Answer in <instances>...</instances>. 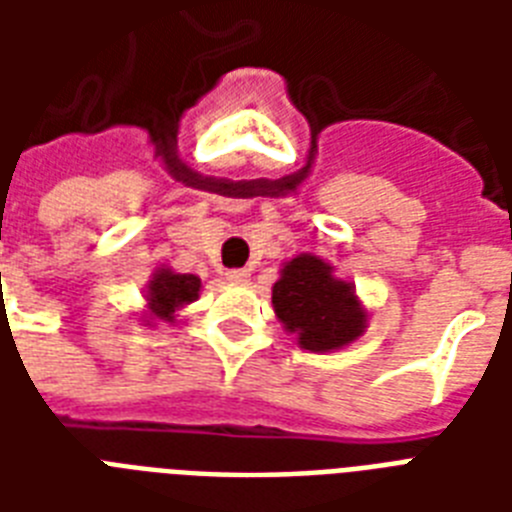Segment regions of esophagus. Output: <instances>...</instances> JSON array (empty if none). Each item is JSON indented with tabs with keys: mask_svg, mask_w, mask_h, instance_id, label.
Instances as JSON below:
<instances>
[{
	"mask_svg": "<svg viewBox=\"0 0 512 512\" xmlns=\"http://www.w3.org/2000/svg\"><path fill=\"white\" fill-rule=\"evenodd\" d=\"M225 279L231 284H244L249 279V271L247 268H231V271H225Z\"/></svg>",
	"mask_w": 512,
	"mask_h": 512,
	"instance_id": "esophagus-1",
	"label": "esophagus"
}]
</instances>
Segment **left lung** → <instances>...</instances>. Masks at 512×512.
<instances>
[{
  "mask_svg": "<svg viewBox=\"0 0 512 512\" xmlns=\"http://www.w3.org/2000/svg\"><path fill=\"white\" fill-rule=\"evenodd\" d=\"M271 300L276 319L311 353L340 350L366 332L369 313L356 287L335 276V265L311 252L284 263Z\"/></svg>",
  "mask_w": 512,
  "mask_h": 512,
  "instance_id": "left-lung-1",
  "label": "left lung"
}]
</instances>
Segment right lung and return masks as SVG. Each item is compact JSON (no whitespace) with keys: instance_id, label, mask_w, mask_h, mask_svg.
<instances>
[{"instance_id":"add662e5","label":"right lung","mask_w":512,"mask_h":512,"mask_svg":"<svg viewBox=\"0 0 512 512\" xmlns=\"http://www.w3.org/2000/svg\"><path fill=\"white\" fill-rule=\"evenodd\" d=\"M201 292V279L193 273H175L172 268L162 265L156 268L151 281L146 284V313L143 321L154 327L159 321L172 324L175 313L185 305H191Z\"/></svg>"}]
</instances>
